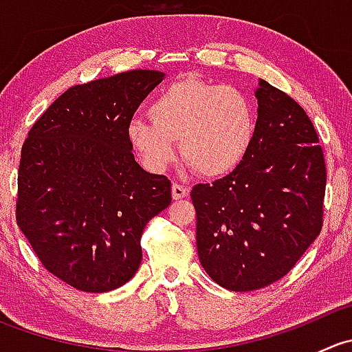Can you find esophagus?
<instances>
[{"instance_id": "34e87169", "label": "esophagus", "mask_w": 352, "mask_h": 352, "mask_svg": "<svg viewBox=\"0 0 352 352\" xmlns=\"http://www.w3.org/2000/svg\"><path fill=\"white\" fill-rule=\"evenodd\" d=\"M189 196V189L184 186H180V184H173L172 186V197L173 201H179V199H184Z\"/></svg>"}]
</instances>
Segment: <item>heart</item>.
I'll use <instances>...</instances> for the list:
<instances>
[{"label":"heart","instance_id":"1","mask_svg":"<svg viewBox=\"0 0 352 352\" xmlns=\"http://www.w3.org/2000/svg\"><path fill=\"white\" fill-rule=\"evenodd\" d=\"M151 122L133 119L126 136L153 172H165L180 153L204 177L233 172L255 136V110L239 88L194 78L168 85L148 109Z\"/></svg>","mask_w":352,"mask_h":352}]
</instances>
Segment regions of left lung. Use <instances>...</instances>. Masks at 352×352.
<instances>
[{
	"label": "left lung",
	"instance_id": "obj_1",
	"mask_svg": "<svg viewBox=\"0 0 352 352\" xmlns=\"http://www.w3.org/2000/svg\"><path fill=\"white\" fill-rule=\"evenodd\" d=\"M257 127L243 162L190 192L202 267L219 286L254 291L294 267L320 235L325 162L307 112L258 80Z\"/></svg>",
	"mask_w": 352,
	"mask_h": 352
}]
</instances>
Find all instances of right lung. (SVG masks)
Wrapping results in <instances>:
<instances>
[{
    "instance_id": "right-lung-1",
    "label": "right lung",
    "mask_w": 352,
    "mask_h": 352,
    "mask_svg": "<svg viewBox=\"0 0 352 352\" xmlns=\"http://www.w3.org/2000/svg\"><path fill=\"white\" fill-rule=\"evenodd\" d=\"M163 78L134 69L71 87L23 143L16 225L42 265L80 291L126 285L143 258L144 226L172 201L170 180L141 168L126 136Z\"/></svg>"
}]
</instances>
